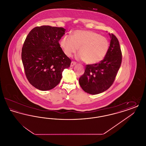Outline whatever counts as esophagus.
<instances>
[{
    "instance_id": "34e87169",
    "label": "esophagus",
    "mask_w": 146,
    "mask_h": 146,
    "mask_svg": "<svg viewBox=\"0 0 146 146\" xmlns=\"http://www.w3.org/2000/svg\"><path fill=\"white\" fill-rule=\"evenodd\" d=\"M76 62H74V61H72L71 63H70V67H73V66H74V65H76Z\"/></svg>"
}]
</instances>
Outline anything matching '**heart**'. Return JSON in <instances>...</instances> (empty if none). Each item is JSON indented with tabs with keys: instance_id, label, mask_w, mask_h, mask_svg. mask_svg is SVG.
Here are the masks:
<instances>
[{
	"instance_id": "heart-1",
	"label": "heart",
	"mask_w": 146,
	"mask_h": 146,
	"mask_svg": "<svg viewBox=\"0 0 146 146\" xmlns=\"http://www.w3.org/2000/svg\"><path fill=\"white\" fill-rule=\"evenodd\" d=\"M64 54L70 57L79 48L78 58L88 64L101 61L107 55L110 42L104 36L90 31H76L73 37L65 35L61 41Z\"/></svg>"
}]
</instances>
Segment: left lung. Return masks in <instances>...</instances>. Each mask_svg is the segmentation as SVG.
<instances>
[{"label":"left lung","mask_w":146,"mask_h":146,"mask_svg":"<svg viewBox=\"0 0 146 146\" xmlns=\"http://www.w3.org/2000/svg\"><path fill=\"white\" fill-rule=\"evenodd\" d=\"M111 40L108 51L104 60L93 64H86L79 82L84 91L98 94L109 89L115 79L121 61L122 54L117 38L109 34Z\"/></svg>","instance_id":"1"}]
</instances>
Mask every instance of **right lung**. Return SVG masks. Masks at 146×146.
Returning <instances> with one entry per match:
<instances>
[{
	"label": "right lung",
	"instance_id": "add662e5",
	"mask_svg": "<svg viewBox=\"0 0 146 146\" xmlns=\"http://www.w3.org/2000/svg\"><path fill=\"white\" fill-rule=\"evenodd\" d=\"M65 31L49 26L36 27L23 43L21 58L26 76L40 90L54 88L61 80L63 70L70 67L71 60L58 42Z\"/></svg>",
	"mask_w": 146,
	"mask_h": 146
}]
</instances>
